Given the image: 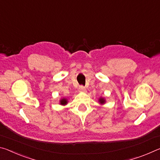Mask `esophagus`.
Instances as JSON below:
<instances>
[{
    "label": "esophagus",
    "mask_w": 160,
    "mask_h": 160,
    "mask_svg": "<svg viewBox=\"0 0 160 160\" xmlns=\"http://www.w3.org/2000/svg\"><path fill=\"white\" fill-rule=\"evenodd\" d=\"M78 91H79V92H86V89L85 88V87H83V86H79V88H78Z\"/></svg>",
    "instance_id": "esophagus-1"
}]
</instances>
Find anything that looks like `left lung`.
I'll return each instance as SVG.
<instances>
[{
	"instance_id": "8db88e82",
	"label": "left lung",
	"mask_w": 160,
	"mask_h": 160,
	"mask_svg": "<svg viewBox=\"0 0 160 160\" xmlns=\"http://www.w3.org/2000/svg\"><path fill=\"white\" fill-rule=\"evenodd\" d=\"M98 102H99V103L101 105L105 104V103H106V99H105V98H103V97H100L98 98Z\"/></svg>"
}]
</instances>
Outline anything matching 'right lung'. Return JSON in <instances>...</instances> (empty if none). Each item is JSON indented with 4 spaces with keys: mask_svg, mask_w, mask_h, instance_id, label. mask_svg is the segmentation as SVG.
Listing matches in <instances>:
<instances>
[{
    "mask_svg": "<svg viewBox=\"0 0 160 160\" xmlns=\"http://www.w3.org/2000/svg\"><path fill=\"white\" fill-rule=\"evenodd\" d=\"M68 103V100L66 98H62L59 100V103L60 105H62V106H65Z\"/></svg>",
    "mask_w": 160,
    "mask_h": 160,
    "instance_id": "1",
    "label": "right lung"
}]
</instances>
